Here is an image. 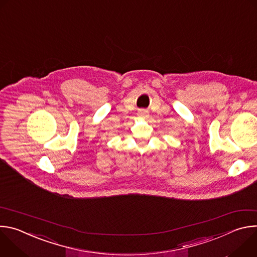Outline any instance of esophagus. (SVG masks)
I'll list each match as a JSON object with an SVG mask.
<instances>
[{
    "label": "esophagus",
    "instance_id": "1",
    "mask_svg": "<svg viewBox=\"0 0 257 257\" xmlns=\"http://www.w3.org/2000/svg\"><path fill=\"white\" fill-rule=\"evenodd\" d=\"M150 115L148 109H144V108H140L138 111V116L141 118H148Z\"/></svg>",
    "mask_w": 257,
    "mask_h": 257
}]
</instances>
